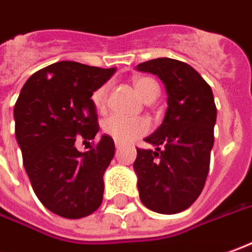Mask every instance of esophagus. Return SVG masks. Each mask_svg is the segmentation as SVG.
Wrapping results in <instances>:
<instances>
[{
	"instance_id": "obj_1",
	"label": "esophagus",
	"mask_w": 252,
	"mask_h": 252,
	"mask_svg": "<svg viewBox=\"0 0 252 252\" xmlns=\"http://www.w3.org/2000/svg\"><path fill=\"white\" fill-rule=\"evenodd\" d=\"M115 147H116V148H121V147H122V143H119V141H115Z\"/></svg>"
}]
</instances>
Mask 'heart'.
Here are the masks:
<instances>
[{
	"instance_id": "heart-1",
	"label": "heart",
	"mask_w": 252,
	"mask_h": 252,
	"mask_svg": "<svg viewBox=\"0 0 252 252\" xmlns=\"http://www.w3.org/2000/svg\"><path fill=\"white\" fill-rule=\"evenodd\" d=\"M134 89L138 96L143 98L145 103L154 101L159 94L158 83L148 76H138L133 81ZM108 97V83H104L98 86L92 93V103L96 107L97 111H104L107 105ZM149 122L145 118H125L119 115H111L103 121V131L107 136L112 137L115 141L127 143L133 141L138 137L147 134L149 131Z\"/></svg>"
}]
</instances>
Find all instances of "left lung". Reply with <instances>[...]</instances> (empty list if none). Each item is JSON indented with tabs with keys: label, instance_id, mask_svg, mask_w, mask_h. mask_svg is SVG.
<instances>
[{
	"label": "left lung",
	"instance_id": "1",
	"mask_svg": "<svg viewBox=\"0 0 252 252\" xmlns=\"http://www.w3.org/2000/svg\"><path fill=\"white\" fill-rule=\"evenodd\" d=\"M137 70L159 76L169 96L163 123L145 138L156 149L137 148L140 199L152 211L177 214L193 204L209 174L217 121L213 90L195 68L169 57L144 62Z\"/></svg>",
	"mask_w": 252,
	"mask_h": 252
}]
</instances>
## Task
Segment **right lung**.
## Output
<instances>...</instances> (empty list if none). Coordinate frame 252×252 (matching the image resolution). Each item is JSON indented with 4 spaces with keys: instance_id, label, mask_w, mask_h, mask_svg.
Masks as SVG:
<instances>
[{
    "instance_id": "right-lung-1",
    "label": "right lung",
    "mask_w": 252,
    "mask_h": 252,
    "mask_svg": "<svg viewBox=\"0 0 252 252\" xmlns=\"http://www.w3.org/2000/svg\"><path fill=\"white\" fill-rule=\"evenodd\" d=\"M116 68L59 62L27 79L15 104V134L26 173L39 202L57 216L78 220L103 202L105 169L115 154L107 134L79 152L76 140H93L98 131L92 93Z\"/></svg>"
}]
</instances>
